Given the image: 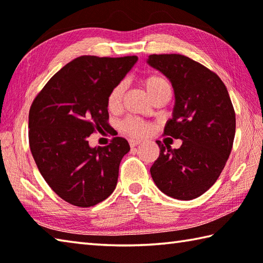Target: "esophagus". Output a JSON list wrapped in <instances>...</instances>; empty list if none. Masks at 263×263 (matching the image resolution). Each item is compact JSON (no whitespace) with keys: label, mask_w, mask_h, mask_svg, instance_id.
Instances as JSON below:
<instances>
[{"label":"esophagus","mask_w":263,"mask_h":263,"mask_svg":"<svg viewBox=\"0 0 263 263\" xmlns=\"http://www.w3.org/2000/svg\"><path fill=\"white\" fill-rule=\"evenodd\" d=\"M142 143V141H140V140H129V145L132 146V148H135V146H137V145H140Z\"/></svg>","instance_id":"obj_1"}]
</instances>
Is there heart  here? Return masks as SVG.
Masks as SVG:
<instances>
[{
	"instance_id": "1",
	"label": "heart",
	"mask_w": 263,
	"mask_h": 263,
	"mask_svg": "<svg viewBox=\"0 0 263 263\" xmlns=\"http://www.w3.org/2000/svg\"><path fill=\"white\" fill-rule=\"evenodd\" d=\"M142 85L144 86L146 95L149 96L151 100H154L158 97L171 95V85L167 82L166 78L160 75H150L142 80ZM126 90V84L123 82L115 85L109 91L107 96V107L109 110H115L120 107L121 101ZM120 128L123 133H126L129 136L133 137H143L150 134L153 130V126L150 123L142 121L139 118H127L120 124Z\"/></svg>"
}]
</instances>
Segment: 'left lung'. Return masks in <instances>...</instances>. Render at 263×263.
<instances>
[{"mask_svg":"<svg viewBox=\"0 0 263 263\" xmlns=\"http://www.w3.org/2000/svg\"><path fill=\"white\" fill-rule=\"evenodd\" d=\"M148 63L168 78L176 97L164 135L182 141L179 149L156 141L160 153L151 177L167 196L196 199L217 180L232 150L236 113L228 89L214 71L185 55L153 54Z\"/></svg>","mask_w":263,"mask_h":263,"instance_id":"1","label":"left lung"}]
</instances>
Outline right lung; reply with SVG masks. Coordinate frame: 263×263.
<instances>
[{
  "instance_id": "1",
  "label": "right lung",
  "mask_w": 263,
  "mask_h": 263,
  "mask_svg": "<svg viewBox=\"0 0 263 263\" xmlns=\"http://www.w3.org/2000/svg\"><path fill=\"white\" fill-rule=\"evenodd\" d=\"M137 57L83 55L67 63L35 97L29 113V143L39 172L68 203L87 208L117 187L120 162L130 146L114 137L89 145L90 135L108 128L107 96Z\"/></svg>"
}]
</instances>
